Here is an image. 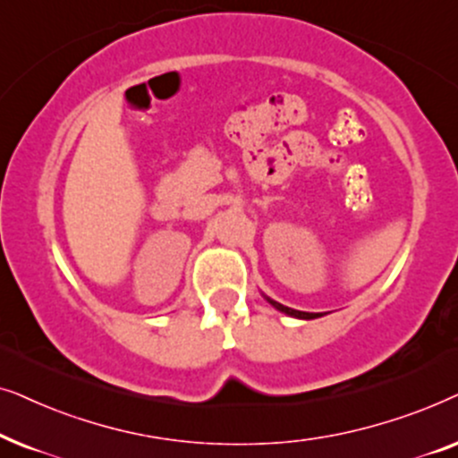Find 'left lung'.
<instances>
[{"label":"left lung","mask_w":458,"mask_h":458,"mask_svg":"<svg viewBox=\"0 0 458 458\" xmlns=\"http://www.w3.org/2000/svg\"><path fill=\"white\" fill-rule=\"evenodd\" d=\"M270 303L276 310H280V312H284V314H289V316H297V318H306V320H310V318H318V316H322V314H312V312H300V310H291V308H286V306H283V303H278V301H272L270 300Z\"/></svg>","instance_id":"1"}]
</instances>
